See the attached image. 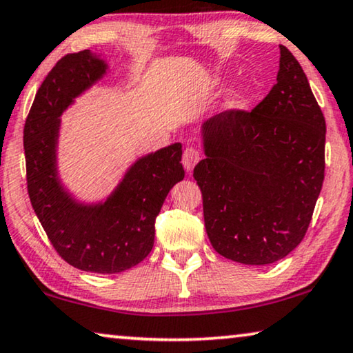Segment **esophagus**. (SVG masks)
Instances as JSON below:
<instances>
[{
	"label": "esophagus",
	"mask_w": 353,
	"mask_h": 353,
	"mask_svg": "<svg viewBox=\"0 0 353 353\" xmlns=\"http://www.w3.org/2000/svg\"><path fill=\"white\" fill-rule=\"evenodd\" d=\"M199 160H201V152H199L196 147H185V150H183L182 154V165L187 171H192Z\"/></svg>",
	"instance_id": "obj_1"
}]
</instances>
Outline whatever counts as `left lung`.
I'll use <instances>...</instances> for the list:
<instances>
[{
	"mask_svg": "<svg viewBox=\"0 0 353 353\" xmlns=\"http://www.w3.org/2000/svg\"><path fill=\"white\" fill-rule=\"evenodd\" d=\"M194 166L215 252L270 265L301 243L325 177L327 123L301 65L281 46L277 82L252 110L228 109L203 126Z\"/></svg>",
	"mask_w": 353,
	"mask_h": 353,
	"instance_id": "left-lung-1",
	"label": "left lung"
}]
</instances>
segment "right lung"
I'll return each mask as SVG.
<instances>
[{
  "mask_svg": "<svg viewBox=\"0 0 353 353\" xmlns=\"http://www.w3.org/2000/svg\"><path fill=\"white\" fill-rule=\"evenodd\" d=\"M104 71L106 63L90 50L57 61L25 120L23 149L31 206L57 254L77 270L115 274L150 254L155 219L183 168L177 143L141 159L101 206H79L61 190L55 174L59 117Z\"/></svg>",
  "mask_w": 353,
  "mask_h": 353,
  "instance_id": "obj_1",
  "label": "right lung"
}]
</instances>
